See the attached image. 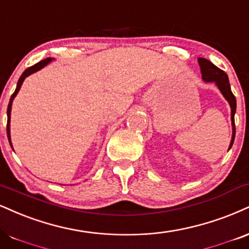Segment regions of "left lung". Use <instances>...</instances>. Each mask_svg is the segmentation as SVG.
<instances>
[{
	"label": "left lung",
	"mask_w": 249,
	"mask_h": 249,
	"mask_svg": "<svg viewBox=\"0 0 249 249\" xmlns=\"http://www.w3.org/2000/svg\"><path fill=\"white\" fill-rule=\"evenodd\" d=\"M198 64L200 67V73H202V80L205 83H214L217 86V88L219 89L221 95L224 96V98L229 102L231 107V122H232V139H231L229 151L232 147L233 142H234L235 138V125H234V115L236 110V100L233 95L232 90H231L229 76L224 71H221L220 68H218L217 66H214L211 61H209L208 59L204 58H198Z\"/></svg>",
	"instance_id": "obj_1"
}]
</instances>
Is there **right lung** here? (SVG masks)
<instances>
[{"label": "right lung", "instance_id": "add662e5", "mask_svg": "<svg viewBox=\"0 0 249 249\" xmlns=\"http://www.w3.org/2000/svg\"><path fill=\"white\" fill-rule=\"evenodd\" d=\"M53 60H54V59H53V58H46V59L41 60V61H39L38 64H36V65H34V66H31V67L26 68V70L23 71V74H22V75H20L19 80H18V82H17L16 90H15L14 94L11 95V97H10V101H9V104H8V110H7V116H8V124H7V136H8V140H9V142H10V146H11V148H13V143H11V137H10V116H11V107H13V102H14V100H15V97H16V95L18 94V91H19L20 87H22L23 82H24V80H25L26 77H28L29 75H31V74L36 73V71H40L41 68H44L45 66H47V65H49L50 62H52V61H53Z\"/></svg>", "mask_w": 249, "mask_h": 249}]
</instances>
